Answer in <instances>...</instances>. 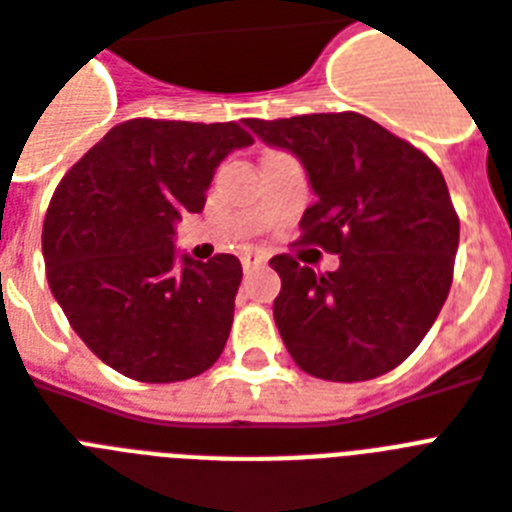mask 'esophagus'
<instances>
[{
  "label": "esophagus",
  "instance_id": "esophagus-1",
  "mask_svg": "<svg viewBox=\"0 0 512 512\" xmlns=\"http://www.w3.org/2000/svg\"><path fill=\"white\" fill-rule=\"evenodd\" d=\"M241 265H244V271H255V268H260V265H265V257L257 255V252H244L241 255Z\"/></svg>",
  "mask_w": 512,
  "mask_h": 512
}]
</instances>
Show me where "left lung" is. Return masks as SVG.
Masks as SVG:
<instances>
[{"mask_svg":"<svg viewBox=\"0 0 512 512\" xmlns=\"http://www.w3.org/2000/svg\"><path fill=\"white\" fill-rule=\"evenodd\" d=\"M303 162L316 201L300 244L340 255L316 273L276 255L273 319L303 372L361 382L396 369L428 335L452 287L460 217L428 156L353 111L244 119Z\"/></svg>","mask_w":512,"mask_h":512,"instance_id":"obj_1","label":"left lung"}]
</instances>
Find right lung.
I'll use <instances>...</instances> for the list:
<instances>
[{
  "instance_id": "1",
  "label": "right lung",
  "mask_w": 512,
  "mask_h": 512,
  "mask_svg": "<svg viewBox=\"0 0 512 512\" xmlns=\"http://www.w3.org/2000/svg\"><path fill=\"white\" fill-rule=\"evenodd\" d=\"M252 146L236 122L116 124L63 175L44 217L47 281L84 345L124 377L180 382L225 348L241 263L177 257L175 225L201 212L217 164Z\"/></svg>"
}]
</instances>
